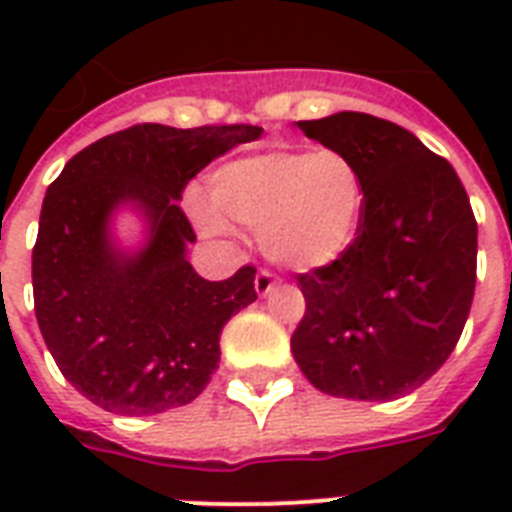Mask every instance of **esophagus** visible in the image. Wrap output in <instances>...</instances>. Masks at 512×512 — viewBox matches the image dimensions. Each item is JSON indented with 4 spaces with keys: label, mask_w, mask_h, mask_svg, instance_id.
<instances>
[{
    "label": "esophagus",
    "mask_w": 512,
    "mask_h": 512,
    "mask_svg": "<svg viewBox=\"0 0 512 512\" xmlns=\"http://www.w3.org/2000/svg\"><path fill=\"white\" fill-rule=\"evenodd\" d=\"M276 284H279V281L273 279V273L268 271V268H260V271H257V276H255L257 295H260V297L268 295V292H271V289L276 287Z\"/></svg>",
    "instance_id": "34e87169"
}]
</instances>
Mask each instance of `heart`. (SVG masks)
Here are the masks:
<instances>
[{
    "mask_svg": "<svg viewBox=\"0 0 512 512\" xmlns=\"http://www.w3.org/2000/svg\"><path fill=\"white\" fill-rule=\"evenodd\" d=\"M209 196L225 217L260 231L265 255L295 271L337 260L364 212L361 172L335 148H273L228 162L209 180ZM196 215L207 231H223L212 209Z\"/></svg>",
    "mask_w": 512,
    "mask_h": 512,
    "instance_id": "1",
    "label": "heart"
}]
</instances>
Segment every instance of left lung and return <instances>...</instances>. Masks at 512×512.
Returning a JSON list of instances; mask_svg holds the SVG:
<instances>
[{"mask_svg":"<svg viewBox=\"0 0 512 512\" xmlns=\"http://www.w3.org/2000/svg\"><path fill=\"white\" fill-rule=\"evenodd\" d=\"M297 127L353 159L364 212L337 260L297 273L305 313L292 353L321 393L393 401L441 369L468 321L478 255L468 191L444 156L388 119L340 111Z\"/></svg>","mask_w":512,"mask_h":512,"instance_id":"obj_1","label":"left lung"}]
</instances>
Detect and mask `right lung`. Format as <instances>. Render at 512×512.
<instances>
[{
  "mask_svg": "<svg viewBox=\"0 0 512 512\" xmlns=\"http://www.w3.org/2000/svg\"><path fill=\"white\" fill-rule=\"evenodd\" d=\"M260 132L135 124L79 151L47 188L31 255L36 321L63 377L100 409L156 414L207 388L225 321L257 300L255 265L201 279L185 260L196 233L177 201L212 159ZM124 200L152 223L138 256L107 239V217Z\"/></svg>",
  "mask_w": 512,
  "mask_h": 512,
  "instance_id": "obj_1",
  "label": "right lung"
}]
</instances>
